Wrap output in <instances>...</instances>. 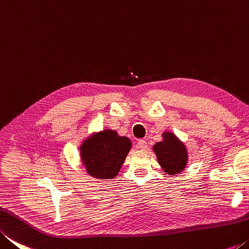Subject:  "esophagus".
Returning a JSON list of instances; mask_svg holds the SVG:
<instances>
[{
  "mask_svg": "<svg viewBox=\"0 0 249 249\" xmlns=\"http://www.w3.org/2000/svg\"><path fill=\"white\" fill-rule=\"evenodd\" d=\"M138 146H139L141 150H146L148 149V143H146L145 140H139L138 141Z\"/></svg>",
  "mask_w": 249,
  "mask_h": 249,
  "instance_id": "esophagus-1",
  "label": "esophagus"
}]
</instances>
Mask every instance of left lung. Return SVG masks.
I'll use <instances>...</instances> for the list:
<instances>
[{"instance_id": "left-lung-1", "label": "left lung", "mask_w": 249, "mask_h": 249, "mask_svg": "<svg viewBox=\"0 0 249 249\" xmlns=\"http://www.w3.org/2000/svg\"><path fill=\"white\" fill-rule=\"evenodd\" d=\"M162 136L163 140L153 145L159 163L170 175L182 172L187 163L186 148L173 133L164 132Z\"/></svg>"}]
</instances>
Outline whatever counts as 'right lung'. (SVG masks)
<instances>
[{
    "label": "right lung",
    "instance_id": "add662e5",
    "mask_svg": "<svg viewBox=\"0 0 249 249\" xmlns=\"http://www.w3.org/2000/svg\"><path fill=\"white\" fill-rule=\"evenodd\" d=\"M131 149V141L113 130L88 137L80 145V157L89 175L100 180L115 178Z\"/></svg>",
    "mask_w": 249,
    "mask_h": 249
}]
</instances>
